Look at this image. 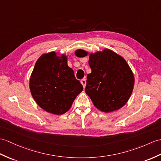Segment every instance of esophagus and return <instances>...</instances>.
Here are the masks:
<instances>
[{"mask_svg": "<svg viewBox=\"0 0 161 161\" xmlns=\"http://www.w3.org/2000/svg\"><path fill=\"white\" fill-rule=\"evenodd\" d=\"M81 83L82 86H83L84 88H85L86 85V79H82V80H81Z\"/></svg>", "mask_w": 161, "mask_h": 161, "instance_id": "esophagus-1", "label": "esophagus"}]
</instances>
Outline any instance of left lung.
I'll list each match as a JSON object with an SVG mask.
<instances>
[{
    "mask_svg": "<svg viewBox=\"0 0 161 161\" xmlns=\"http://www.w3.org/2000/svg\"><path fill=\"white\" fill-rule=\"evenodd\" d=\"M88 52L78 49L79 58ZM92 72L87 75L86 93L94 106L104 113H111L122 108L132 95L134 77L125 59L114 51L104 49L89 55Z\"/></svg>",
    "mask_w": 161,
    "mask_h": 161,
    "instance_id": "obj_1",
    "label": "left lung"
}]
</instances>
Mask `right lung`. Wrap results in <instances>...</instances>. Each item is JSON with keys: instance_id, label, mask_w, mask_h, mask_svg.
<instances>
[{"instance_id": "right-lung-1", "label": "right lung", "mask_w": 161, "mask_h": 161, "mask_svg": "<svg viewBox=\"0 0 161 161\" xmlns=\"http://www.w3.org/2000/svg\"><path fill=\"white\" fill-rule=\"evenodd\" d=\"M31 95L44 110L56 115L71 107L83 86L67 64V57L55 52L43 54L37 60L29 80Z\"/></svg>"}]
</instances>
